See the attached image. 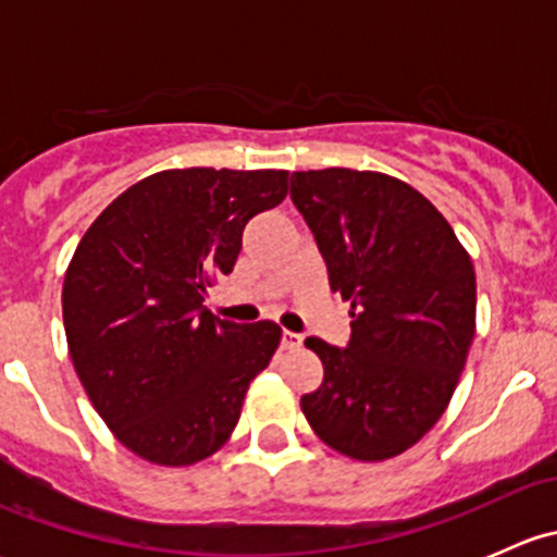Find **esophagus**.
I'll return each mask as SVG.
<instances>
[{"label":"esophagus","instance_id":"obj_1","mask_svg":"<svg viewBox=\"0 0 557 557\" xmlns=\"http://www.w3.org/2000/svg\"><path fill=\"white\" fill-rule=\"evenodd\" d=\"M283 350H296L301 345V336L294 334V331H283V339H280Z\"/></svg>","mask_w":557,"mask_h":557}]
</instances>
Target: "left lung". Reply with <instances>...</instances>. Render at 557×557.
<instances>
[{
    "label": "left lung",
    "mask_w": 557,
    "mask_h": 557,
    "mask_svg": "<svg viewBox=\"0 0 557 557\" xmlns=\"http://www.w3.org/2000/svg\"><path fill=\"white\" fill-rule=\"evenodd\" d=\"M290 199L350 301V345L305 342L323 383L301 396L320 442L352 460L396 458L450 404L476 323V277L453 226L420 190L383 172L290 174Z\"/></svg>",
    "instance_id": "left-lung-1"
}]
</instances>
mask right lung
Returning <instances> with one entry per match:
<instances>
[{
    "label": "right lung",
    "mask_w": 557,
    "mask_h": 557,
    "mask_svg": "<svg viewBox=\"0 0 557 557\" xmlns=\"http://www.w3.org/2000/svg\"><path fill=\"white\" fill-rule=\"evenodd\" d=\"M285 196V170H164L83 234L61 290L66 345L99 418L143 460L199 463L237 429L283 331L201 301L237 263L245 223Z\"/></svg>",
    "instance_id": "1"
}]
</instances>
